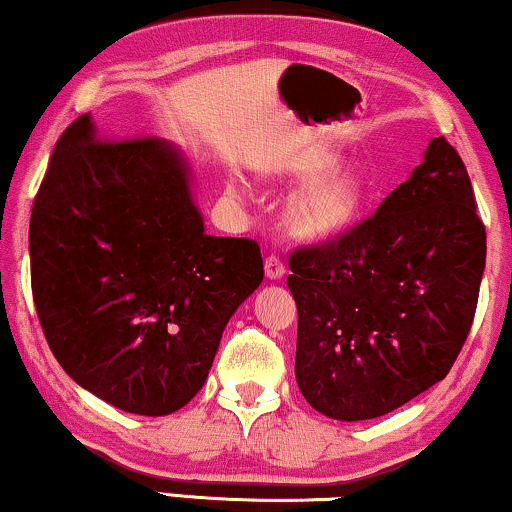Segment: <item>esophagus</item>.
Wrapping results in <instances>:
<instances>
[{"label": "esophagus", "mask_w": 512, "mask_h": 512, "mask_svg": "<svg viewBox=\"0 0 512 512\" xmlns=\"http://www.w3.org/2000/svg\"><path fill=\"white\" fill-rule=\"evenodd\" d=\"M284 272H286L284 261L277 254H270L268 258H265V275H268V279L284 277Z\"/></svg>", "instance_id": "esophagus-1"}]
</instances>
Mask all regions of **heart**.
Wrapping results in <instances>:
<instances>
[{"mask_svg":"<svg viewBox=\"0 0 512 512\" xmlns=\"http://www.w3.org/2000/svg\"><path fill=\"white\" fill-rule=\"evenodd\" d=\"M338 158L331 151L310 149L289 163V174L300 181L331 170ZM366 205V184L352 170H335L314 181L286 209L291 230L305 240H326L345 230Z\"/></svg>","mask_w":512,"mask_h":512,"instance_id":"b5f03b06","label":"heart"}]
</instances>
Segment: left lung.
Returning a JSON list of instances; mask_svg holds the SVG:
<instances>
[{
	"label": "left lung",
	"mask_w": 512,
	"mask_h": 512,
	"mask_svg": "<svg viewBox=\"0 0 512 512\" xmlns=\"http://www.w3.org/2000/svg\"><path fill=\"white\" fill-rule=\"evenodd\" d=\"M445 137L373 216L296 249V380L342 422L382 417L450 373L478 307L487 233Z\"/></svg>",
	"instance_id": "8db88e82"
}]
</instances>
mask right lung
<instances>
[{"mask_svg": "<svg viewBox=\"0 0 512 512\" xmlns=\"http://www.w3.org/2000/svg\"><path fill=\"white\" fill-rule=\"evenodd\" d=\"M32 296L65 373L163 417L205 384L223 328L263 282L261 247L205 233L191 170L158 137L62 132L30 219Z\"/></svg>", "mask_w": 512, "mask_h": 512, "instance_id": "1", "label": "right lung"}]
</instances>
